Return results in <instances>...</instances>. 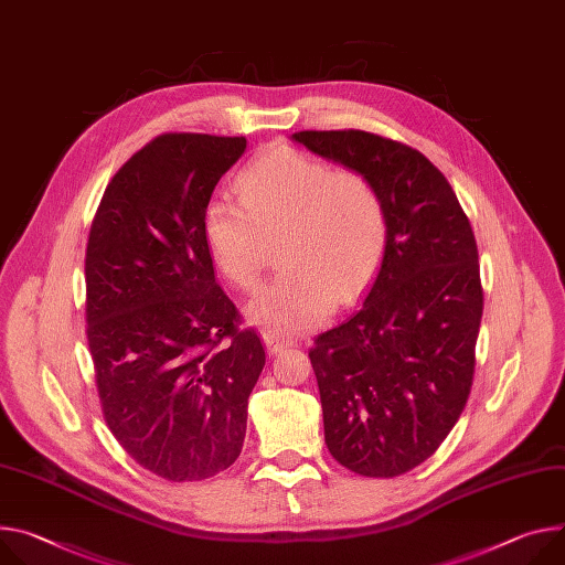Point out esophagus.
<instances>
[{
    "instance_id": "obj_1",
    "label": "esophagus",
    "mask_w": 565,
    "mask_h": 565,
    "mask_svg": "<svg viewBox=\"0 0 565 565\" xmlns=\"http://www.w3.org/2000/svg\"><path fill=\"white\" fill-rule=\"evenodd\" d=\"M262 338H264V342H266V347H268V351H270V353H279V351H284L286 347L297 344V340H295V338L284 335V333L275 331V329L264 331V335H262Z\"/></svg>"
}]
</instances>
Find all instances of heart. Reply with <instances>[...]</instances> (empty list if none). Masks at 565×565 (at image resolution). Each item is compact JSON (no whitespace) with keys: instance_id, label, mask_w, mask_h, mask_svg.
Listing matches in <instances>:
<instances>
[{"instance_id":"b5f03b06","label":"heart","mask_w":565,"mask_h":565,"mask_svg":"<svg viewBox=\"0 0 565 565\" xmlns=\"http://www.w3.org/2000/svg\"><path fill=\"white\" fill-rule=\"evenodd\" d=\"M234 186L241 204L218 195L202 212L216 270L238 290H254L277 238L286 266L249 303L254 320L295 333L370 286L387 247L390 210L367 171L275 146Z\"/></svg>"}]
</instances>
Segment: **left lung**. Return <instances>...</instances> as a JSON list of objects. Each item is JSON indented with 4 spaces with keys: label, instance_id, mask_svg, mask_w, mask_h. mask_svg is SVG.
I'll use <instances>...</instances> for the list:
<instances>
[{
    "label": "left lung",
    "instance_id": "1",
    "mask_svg": "<svg viewBox=\"0 0 565 565\" xmlns=\"http://www.w3.org/2000/svg\"><path fill=\"white\" fill-rule=\"evenodd\" d=\"M383 189L390 238L363 306L309 351L324 441L365 478L419 467L471 394L484 309L478 243L444 173L417 148L365 130L292 135Z\"/></svg>",
    "mask_w": 565,
    "mask_h": 565
}]
</instances>
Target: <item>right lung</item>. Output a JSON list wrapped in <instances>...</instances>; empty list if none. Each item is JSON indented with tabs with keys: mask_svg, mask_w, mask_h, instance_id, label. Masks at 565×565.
Masks as SVG:
<instances>
[{
	"mask_svg": "<svg viewBox=\"0 0 565 565\" xmlns=\"http://www.w3.org/2000/svg\"><path fill=\"white\" fill-rule=\"evenodd\" d=\"M245 137L164 132L115 173L85 249V335L104 419L146 471L212 478L241 455L266 349L216 284L202 212Z\"/></svg>",
	"mask_w": 565,
	"mask_h": 565,
	"instance_id": "obj_1",
	"label": "right lung"
}]
</instances>
